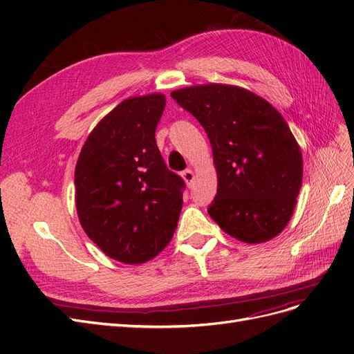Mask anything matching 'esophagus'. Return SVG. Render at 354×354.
<instances>
[{
  "label": "esophagus",
  "mask_w": 354,
  "mask_h": 354,
  "mask_svg": "<svg viewBox=\"0 0 354 354\" xmlns=\"http://www.w3.org/2000/svg\"><path fill=\"white\" fill-rule=\"evenodd\" d=\"M181 177L185 178V181H186V183H187V186H190L192 183H194L195 174H194V171H192V169H185L183 173H181Z\"/></svg>",
  "instance_id": "34e87169"
}]
</instances>
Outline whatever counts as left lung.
<instances>
[{
  "mask_svg": "<svg viewBox=\"0 0 354 354\" xmlns=\"http://www.w3.org/2000/svg\"><path fill=\"white\" fill-rule=\"evenodd\" d=\"M205 130L217 169L208 214L246 243L279 234L301 189L303 158L288 124L259 95L233 85L207 84L171 93Z\"/></svg>",
  "mask_w": 354,
  "mask_h": 354,
  "instance_id": "obj_1",
  "label": "left lung"
}]
</instances>
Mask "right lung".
<instances>
[{
    "instance_id": "add662e5",
    "label": "right lung",
    "mask_w": 354,
    "mask_h": 354,
    "mask_svg": "<svg viewBox=\"0 0 354 354\" xmlns=\"http://www.w3.org/2000/svg\"><path fill=\"white\" fill-rule=\"evenodd\" d=\"M164 94L121 102L95 125L75 168L82 229L113 260L140 264L171 241L183 207L185 180L169 171L155 131Z\"/></svg>"
}]
</instances>
